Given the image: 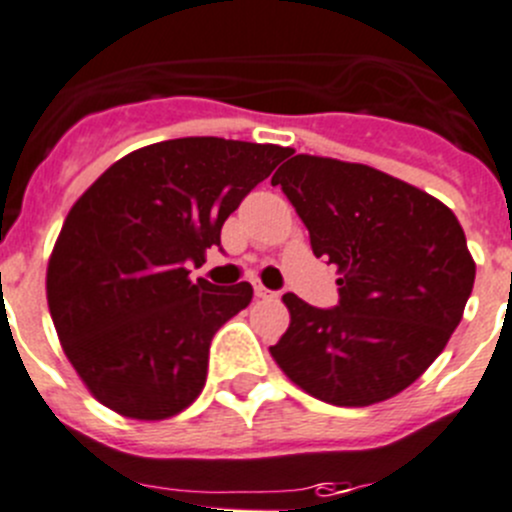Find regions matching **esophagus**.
<instances>
[{
  "label": "esophagus",
  "mask_w": 512,
  "mask_h": 512,
  "mask_svg": "<svg viewBox=\"0 0 512 512\" xmlns=\"http://www.w3.org/2000/svg\"><path fill=\"white\" fill-rule=\"evenodd\" d=\"M253 291H256V296H259V299H271V296H276L274 291H269L266 286H261V284L253 286Z\"/></svg>",
  "instance_id": "obj_1"
}]
</instances>
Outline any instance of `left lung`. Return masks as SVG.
I'll list each match as a JSON object with an SVG mask.
<instances>
[{
	"label": "left lung",
	"mask_w": 512,
	"mask_h": 512,
	"mask_svg": "<svg viewBox=\"0 0 512 512\" xmlns=\"http://www.w3.org/2000/svg\"><path fill=\"white\" fill-rule=\"evenodd\" d=\"M271 183L299 213L316 259L342 274L332 309L284 294L291 324L271 347L279 367L339 407L410 387L440 357L475 284L455 213L382 170L316 155L286 160Z\"/></svg>",
	"instance_id": "1"
}]
</instances>
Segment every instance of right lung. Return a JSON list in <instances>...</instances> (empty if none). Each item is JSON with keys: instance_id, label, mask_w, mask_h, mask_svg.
<instances>
[{"instance_id": "1", "label": "right lung", "mask_w": 512, "mask_h": 512, "mask_svg": "<svg viewBox=\"0 0 512 512\" xmlns=\"http://www.w3.org/2000/svg\"><path fill=\"white\" fill-rule=\"evenodd\" d=\"M289 155L279 145L175 138L110 165L67 213L47 266L62 349L97 402L165 420L201 394L213 334L248 281L188 279L226 218Z\"/></svg>"}]
</instances>
